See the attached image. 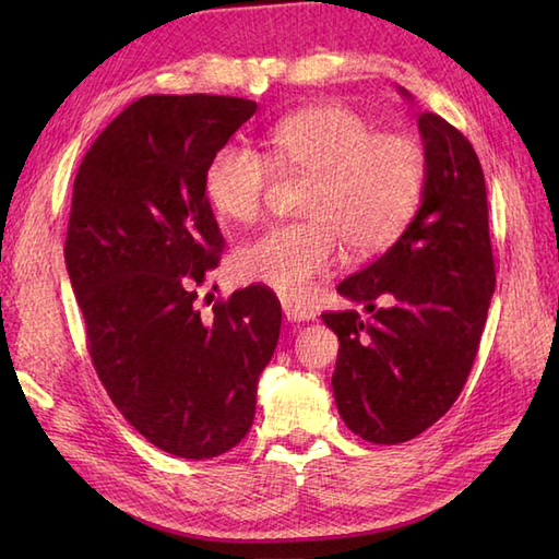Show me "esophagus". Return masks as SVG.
<instances>
[{
  "mask_svg": "<svg viewBox=\"0 0 559 559\" xmlns=\"http://www.w3.org/2000/svg\"><path fill=\"white\" fill-rule=\"evenodd\" d=\"M283 312H286L288 322H310L314 319V312L310 307H302V305H295V302H283Z\"/></svg>",
  "mask_w": 559,
  "mask_h": 559,
  "instance_id": "esophagus-1",
  "label": "esophagus"
}]
</instances>
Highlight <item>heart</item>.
Listing matches in <instances>:
<instances>
[{"label": "heart", "mask_w": 559, "mask_h": 559, "mask_svg": "<svg viewBox=\"0 0 559 559\" xmlns=\"http://www.w3.org/2000/svg\"><path fill=\"white\" fill-rule=\"evenodd\" d=\"M273 160L312 175L307 221L273 225L233 257L237 281L257 283L288 300H305L338 261L382 252L406 230L420 204L425 158L403 134H377L374 124L341 103L290 112L271 129ZM273 165L247 144H225L204 173L209 204L223 218L252 223L264 206Z\"/></svg>", "instance_id": "heart-1"}]
</instances>
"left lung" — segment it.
Listing matches in <instances>:
<instances>
[{
	"label": "left lung",
	"instance_id": "1",
	"mask_svg": "<svg viewBox=\"0 0 559 559\" xmlns=\"http://www.w3.org/2000/svg\"><path fill=\"white\" fill-rule=\"evenodd\" d=\"M418 129L425 144L418 213L382 257L338 286L372 317L322 314L341 343L331 377L341 418L374 444L408 442L454 406L495 293L488 192L476 151L435 112H420Z\"/></svg>",
	"mask_w": 559,
	"mask_h": 559
}]
</instances>
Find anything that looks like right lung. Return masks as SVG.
Returning <instances> with one entry per match:
<instances>
[{
    "instance_id": "add662e5",
    "label": "right lung",
    "mask_w": 559,
    "mask_h": 559,
    "mask_svg": "<svg viewBox=\"0 0 559 559\" xmlns=\"http://www.w3.org/2000/svg\"><path fill=\"white\" fill-rule=\"evenodd\" d=\"M257 112L233 96H144L83 156L64 242L93 367L129 425L182 459L249 432L259 374L281 334L264 286L197 310L225 240L204 192L213 153Z\"/></svg>"
}]
</instances>
